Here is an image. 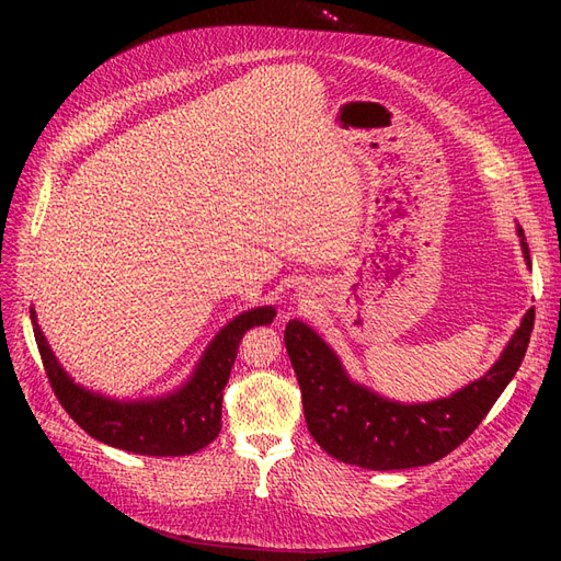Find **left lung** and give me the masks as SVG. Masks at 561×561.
Masks as SVG:
<instances>
[{
  "instance_id": "8db88e82",
  "label": "left lung",
  "mask_w": 561,
  "mask_h": 561,
  "mask_svg": "<svg viewBox=\"0 0 561 561\" xmlns=\"http://www.w3.org/2000/svg\"><path fill=\"white\" fill-rule=\"evenodd\" d=\"M522 236V252L531 264ZM536 309L505 346L486 375L451 398L426 404H400L353 383L322 339L299 320L285 328V346L301 388L304 416L316 443L336 461L367 470H404L428 466L463 445L501 398L519 369L534 330Z\"/></svg>"
}]
</instances>
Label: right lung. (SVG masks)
Returning <instances> with one entry per match:
<instances>
[{"mask_svg": "<svg viewBox=\"0 0 561 561\" xmlns=\"http://www.w3.org/2000/svg\"><path fill=\"white\" fill-rule=\"evenodd\" d=\"M32 313L37 348L50 388L79 426L100 443L142 456H186L208 447L222 428V390L239 344L250 328L268 325L276 311L260 307L233 318L203 355L192 381L151 402H116L77 386L65 375Z\"/></svg>", "mask_w": 561, "mask_h": 561, "instance_id": "add662e5", "label": "right lung"}]
</instances>
